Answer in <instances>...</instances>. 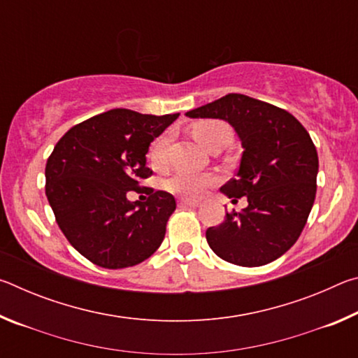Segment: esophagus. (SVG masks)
I'll return each instance as SVG.
<instances>
[{
    "instance_id": "1",
    "label": "esophagus",
    "mask_w": 358,
    "mask_h": 358,
    "mask_svg": "<svg viewBox=\"0 0 358 358\" xmlns=\"http://www.w3.org/2000/svg\"><path fill=\"white\" fill-rule=\"evenodd\" d=\"M180 205H183V207H199L201 202L199 201H191V199H180Z\"/></svg>"
}]
</instances>
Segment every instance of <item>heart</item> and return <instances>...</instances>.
<instances>
[{
    "label": "heart",
    "instance_id": "b5f03b06",
    "mask_svg": "<svg viewBox=\"0 0 358 358\" xmlns=\"http://www.w3.org/2000/svg\"><path fill=\"white\" fill-rule=\"evenodd\" d=\"M226 131H229V128L224 123H220V121H203V123H199L196 128H194V136H196L199 142L208 148L210 143L213 142L221 132ZM171 138V132H164V134H161L153 143H151L148 157L153 167L159 169L162 166H166ZM215 183L216 177L210 172L180 171L177 173H173L172 177L166 181V187L171 192L178 194L181 197L196 199L201 197L202 194H205V191Z\"/></svg>",
    "mask_w": 358,
    "mask_h": 358
}]
</instances>
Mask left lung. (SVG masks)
I'll return each mask as SVG.
<instances>
[{"label": "left lung", "instance_id": "8db88e82", "mask_svg": "<svg viewBox=\"0 0 358 358\" xmlns=\"http://www.w3.org/2000/svg\"><path fill=\"white\" fill-rule=\"evenodd\" d=\"M186 117L227 121L243 148L237 175L221 192L232 202L246 197L248 207L207 230L211 250L241 266L281 257L299 240L316 199L319 159L308 131L282 108L238 93Z\"/></svg>", "mask_w": 358, "mask_h": 358}]
</instances>
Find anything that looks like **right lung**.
Instances as JSON below:
<instances>
[{
	"label": "right lung",
	"mask_w": 358,
	"mask_h": 358,
	"mask_svg": "<svg viewBox=\"0 0 358 358\" xmlns=\"http://www.w3.org/2000/svg\"><path fill=\"white\" fill-rule=\"evenodd\" d=\"M180 113L143 115L129 108L96 115L59 138L45 166V194L69 243L102 268H126L161 246L177 202L145 189L147 202L128 201L150 177V143Z\"/></svg>",
	"instance_id": "add662e5"
}]
</instances>
